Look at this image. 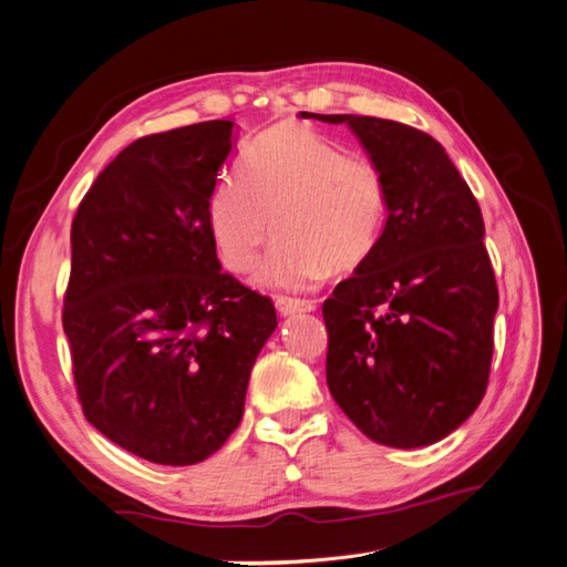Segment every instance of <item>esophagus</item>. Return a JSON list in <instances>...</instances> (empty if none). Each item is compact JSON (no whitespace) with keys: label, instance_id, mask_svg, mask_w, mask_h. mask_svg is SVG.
Here are the masks:
<instances>
[{"label":"esophagus","instance_id":"obj_1","mask_svg":"<svg viewBox=\"0 0 567 567\" xmlns=\"http://www.w3.org/2000/svg\"><path fill=\"white\" fill-rule=\"evenodd\" d=\"M315 300H305V298H288L279 296L277 298V310L281 315H298V312H312L315 310Z\"/></svg>","mask_w":567,"mask_h":567}]
</instances>
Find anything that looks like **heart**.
Wrapping results in <instances>:
<instances>
[{
    "instance_id": "obj_1",
    "label": "heart",
    "mask_w": 567,
    "mask_h": 567,
    "mask_svg": "<svg viewBox=\"0 0 567 567\" xmlns=\"http://www.w3.org/2000/svg\"><path fill=\"white\" fill-rule=\"evenodd\" d=\"M388 179L369 153L302 125H279L244 156V175H221L208 225L227 269L248 274L277 231L257 281L298 290L326 271L369 260L388 221Z\"/></svg>"
}]
</instances>
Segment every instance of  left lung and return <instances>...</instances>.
<instances>
[{"label": "left lung", "instance_id": "8db88e82", "mask_svg": "<svg viewBox=\"0 0 567 567\" xmlns=\"http://www.w3.org/2000/svg\"><path fill=\"white\" fill-rule=\"evenodd\" d=\"M312 117L350 125L390 200L379 246L321 307L326 381L373 442L425 447L456 431L489 383L499 290L483 213L431 134L371 115Z\"/></svg>", "mask_w": 567, "mask_h": 567}]
</instances>
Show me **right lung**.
Returning a JSON list of instances; mask_svg holds the SVG:
<instances>
[{
	"mask_svg": "<svg viewBox=\"0 0 567 567\" xmlns=\"http://www.w3.org/2000/svg\"><path fill=\"white\" fill-rule=\"evenodd\" d=\"M231 127L208 120L132 142L71 227L63 331L82 414L163 466H192L229 440L277 329L271 298L219 269L208 225Z\"/></svg>",
	"mask_w": 567,
	"mask_h": 567,
	"instance_id": "add662e5",
	"label": "right lung"
}]
</instances>
